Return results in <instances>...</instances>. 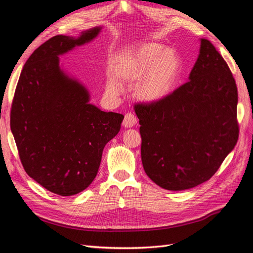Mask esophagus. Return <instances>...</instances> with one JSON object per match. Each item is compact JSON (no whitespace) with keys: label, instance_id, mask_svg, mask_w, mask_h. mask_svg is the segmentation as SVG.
I'll use <instances>...</instances> for the list:
<instances>
[{"label":"esophagus","instance_id":"obj_1","mask_svg":"<svg viewBox=\"0 0 253 253\" xmlns=\"http://www.w3.org/2000/svg\"><path fill=\"white\" fill-rule=\"evenodd\" d=\"M136 124H137V119L133 114L126 113L125 115V119H124V122H122V125H124L125 127H133Z\"/></svg>","mask_w":253,"mask_h":253}]
</instances>
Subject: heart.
I'll use <instances>...</instances> for the list:
<instances>
[{"label":"heart","mask_w":253,"mask_h":253,"mask_svg":"<svg viewBox=\"0 0 253 253\" xmlns=\"http://www.w3.org/2000/svg\"><path fill=\"white\" fill-rule=\"evenodd\" d=\"M180 58L174 49L158 43H145L118 58L113 65L114 76L121 82H134L135 94L147 102H155L169 96L177 82ZM106 89L119 93L116 80L109 79Z\"/></svg>","instance_id":"b5f03b06"}]
</instances>
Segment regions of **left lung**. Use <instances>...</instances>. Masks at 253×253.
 Wrapping results in <instances>:
<instances>
[{
  "mask_svg": "<svg viewBox=\"0 0 253 253\" xmlns=\"http://www.w3.org/2000/svg\"><path fill=\"white\" fill-rule=\"evenodd\" d=\"M189 79L162 100L134 105L143 169L171 191L209 180L239 139L236 83L209 40H201Z\"/></svg>",
  "mask_w": 253,
  "mask_h": 253,
  "instance_id": "left-lung-1",
  "label": "left lung"
}]
</instances>
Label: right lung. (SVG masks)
Instances as JSON below:
<instances>
[{"instance_id":"1","label":"right lung","mask_w":253,"mask_h":253,"mask_svg":"<svg viewBox=\"0 0 253 253\" xmlns=\"http://www.w3.org/2000/svg\"><path fill=\"white\" fill-rule=\"evenodd\" d=\"M99 32L95 27L78 38L58 35L40 45L23 67L12 99L10 128L22 166L58 195H75L90 185L105 144L125 118L88 103L86 88L59 67V55Z\"/></svg>"}]
</instances>
